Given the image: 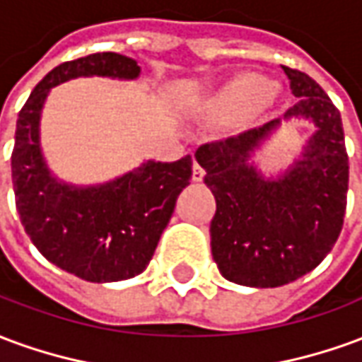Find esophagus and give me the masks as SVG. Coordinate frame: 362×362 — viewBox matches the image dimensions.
<instances>
[{
  "instance_id": "esophagus-1",
  "label": "esophagus",
  "mask_w": 362,
  "mask_h": 362,
  "mask_svg": "<svg viewBox=\"0 0 362 362\" xmlns=\"http://www.w3.org/2000/svg\"><path fill=\"white\" fill-rule=\"evenodd\" d=\"M204 176H205L204 166L199 165V163H194V166H192V180L202 182L204 180Z\"/></svg>"
}]
</instances>
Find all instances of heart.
Masks as SVG:
<instances>
[{
  "label": "heart",
  "mask_w": 362,
  "mask_h": 362,
  "mask_svg": "<svg viewBox=\"0 0 362 362\" xmlns=\"http://www.w3.org/2000/svg\"><path fill=\"white\" fill-rule=\"evenodd\" d=\"M273 96V83L256 74L240 75L213 98L211 110L217 116L235 118L250 114Z\"/></svg>",
  "instance_id": "b5f03b06"
}]
</instances>
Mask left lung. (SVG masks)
<instances>
[{"label":"left lung","mask_w":362,"mask_h":362,"mask_svg":"<svg viewBox=\"0 0 362 362\" xmlns=\"http://www.w3.org/2000/svg\"><path fill=\"white\" fill-rule=\"evenodd\" d=\"M281 67L298 98L283 118L304 116L318 126L283 178L264 180L246 163L279 119L196 151L217 204L209 228L213 259L225 279L246 287H281L312 272L334 248L347 207L341 114L312 77Z\"/></svg>","instance_id":"1"}]
</instances>
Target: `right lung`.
Here are the masks:
<instances>
[{"label":"right lung","instance_id":"add662e5","mask_svg":"<svg viewBox=\"0 0 362 362\" xmlns=\"http://www.w3.org/2000/svg\"><path fill=\"white\" fill-rule=\"evenodd\" d=\"M134 79L137 62L114 52L90 54L54 67L21 108L11 153L13 189L21 223L38 252L64 272L93 283L129 279L149 266L192 180V157L149 160L98 188H69L50 176L38 145V122L48 90L71 77Z\"/></svg>","mask_w":362,"mask_h":362}]
</instances>
